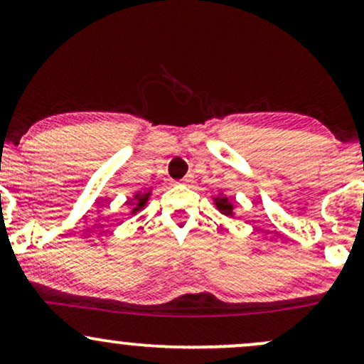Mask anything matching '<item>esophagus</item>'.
I'll return each mask as SVG.
<instances>
[{
	"label": "esophagus",
	"mask_w": 364,
	"mask_h": 364,
	"mask_svg": "<svg viewBox=\"0 0 364 364\" xmlns=\"http://www.w3.org/2000/svg\"><path fill=\"white\" fill-rule=\"evenodd\" d=\"M193 181V176H191V174H188V176H185L183 178V181H181V185H190V183Z\"/></svg>",
	"instance_id": "34e87169"
}]
</instances>
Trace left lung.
Masks as SVG:
<instances>
[{"instance_id": "8db88e82", "label": "left lung", "mask_w": 364, "mask_h": 364, "mask_svg": "<svg viewBox=\"0 0 364 364\" xmlns=\"http://www.w3.org/2000/svg\"><path fill=\"white\" fill-rule=\"evenodd\" d=\"M215 207L223 212L224 215L232 217V210H235V205H232V200H229L228 196H219L215 198Z\"/></svg>"}]
</instances>
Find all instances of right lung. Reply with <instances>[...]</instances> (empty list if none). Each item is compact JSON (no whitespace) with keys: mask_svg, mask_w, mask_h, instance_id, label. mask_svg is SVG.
Listing matches in <instances>:
<instances>
[{"mask_svg":"<svg viewBox=\"0 0 364 364\" xmlns=\"http://www.w3.org/2000/svg\"><path fill=\"white\" fill-rule=\"evenodd\" d=\"M150 196V191H147V193H136L135 196H133V200H128V205H132V214H136V212L140 210V208L145 207V203H147Z\"/></svg>","mask_w":364,"mask_h":364,"instance_id":"add662e5","label":"right lung"}]
</instances>
